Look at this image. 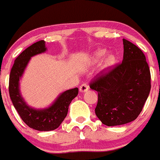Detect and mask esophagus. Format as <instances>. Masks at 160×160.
I'll return each mask as SVG.
<instances>
[{
    "label": "esophagus",
    "mask_w": 160,
    "mask_h": 160,
    "mask_svg": "<svg viewBox=\"0 0 160 160\" xmlns=\"http://www.w3.org/2000/svg\"><path fill=\"white\" fill-rule=\"evenodd\" d=\"M89 89V86H88V83H83L80 86V91L81 92H84V91H87Z\"/></svg>",
    "instance_id": "1"
}]
</instances>
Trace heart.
Segmentation results:
<instances>
[{
    "instance_id": "1",
    "label": "heart",
    "mask_w": 160,
    "mask_h": 160,
    "mask_svg": "<svg viewBox=\"0 0 160 160\" xmlns=\"http://www.w3.org/2000/svg\"><path fill=\"white\" fill-rule=\"evenodd\" d=\"M105 55H106V51L104 50V49H99L94 52L93 58H94V61H100L101 59L104 58ZM115 62H116V58L113 55H109L105 58V64L106 66H111L114 64Z\"/></svg>"
}]
</instances>
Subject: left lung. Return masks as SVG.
I'll list each match as a JSON object with an SVG mask.
<instances>
[{
  "label": "left lung",
  "mask_w": 160,
  "mask_h": 160,
  "mask_svg": "<svg viewBox=\"0 0 160 160\" xmlns=\"http://www.w3.org/2000/svg\"><path fill=\"white\" fill-rule=\"evenodd\" d=\"M123 41L122 62L102 69L90 82V88L98 91L96 116L108 127L137 119L151 90V73L145 54L131 41Z\"/></svg>",
  "instance_id": "8db88e82"
}]
</instances>
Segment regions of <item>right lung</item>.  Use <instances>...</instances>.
<instances>
[{"mask_svg": "<svg viewBox=\"0 0 160 160\" xmlns=\"http://www.w3.org/2000/svg\"><path fill=\"white\" fill-rule=\"evenodd\" d=\"M44 43L45 41L43 40L34 43L15 58L11 69L8 85L11 100L22 121L30 128L40 131H53L60 126L67 115L69 104L78 94L79 91L77 88L65 91L52 106L46 109H33L25 103L18 90V80L29 58L45 52Z\"/></svg>", "mask_w": 160, "mask_h": 160, "instance_id": "1", "label": "right lung"}]
</instances>
